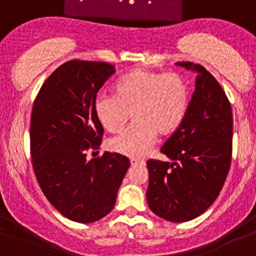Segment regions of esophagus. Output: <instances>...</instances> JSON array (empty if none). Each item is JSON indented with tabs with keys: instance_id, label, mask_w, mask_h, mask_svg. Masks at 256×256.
<instances>
[{
	"instance_id": "esophagus-1",
	"label": "esophagus",
	"mask_w": 256,
	"mask_h": 256,
	"mask_svg": "<svg viewBox=\"0 0 256 256\" xmlns=\"http://www.w3.org/2000/svg\"><path fill=\"white\" fill-rule=\"evenodd\" d=\"M145 162L142 160H136V158H130V164L132 166H136V164H144Z\"/></svg>"
}]
</instances>
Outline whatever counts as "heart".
<instances>
[{"mask_svg":"<svg viewBox=\"0 0 256 256\" xmlns=\"http://www.w3.org/2000/svg\"><path fill=\"white\" fill-rule=\"evenodd\" d=\"M189 89L177 73L133 70L114 86V94L96 96L94 111L104 129L118 133L130 120L136 122L122 134L108 142L114 152L138 158L146 155L158 133H173L186 117Z\"/></svg>","mask_w":256,"mask_h":256,"instance_id":"1","label":"heart"}]
</instances>
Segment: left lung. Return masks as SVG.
<instances>
[{
  "label": "left lung",
  "mask_w": 256,
  "mask_h": 256,
  "mask_svg": "<svg viewBox=\"0 0 256 256\" xmlns=\"http://www.w3.org/2000/svg\"><path fill=\"white\" fill-rule=\"evenodd\" d=\"M196 73L188 111L161 148L170 161L149 160L146 199L155 215L186 222L205 212L218 196L232 158V108L221 85L202 66L177 62Z\"/></svg>",
  "instance_id": "obj_1"
}]
</instances>
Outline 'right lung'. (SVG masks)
<instances>
[{
  "label": "right lung",
  "mask_w": 256,
  "mask_h": 256,
  "mask_svg": "<svg viewBox=\"0 0 256 256\" xmlns=\"http://www.w3.org/2000/svg\"><path fill=\"white\" fill-rule=\"evenodd\" d=\"M114 73V66L105 62H66L42 84L32 106L30 150L38 182L57 211L80 224L111 212L130 166L126 156L108 151L86 158L104 136L96 94Z\"/></svg>",
  "instance_id": "obj_1"
}]
</instances>
